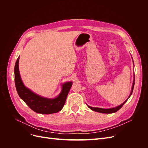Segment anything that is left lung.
Wrapping results in <instances>:
<instances>
[{
  "mask_svg": "<svg viewBox=\"0 0 148 148\" xmlns=\"http://www.w3.org/2000/svg\"><path fill=\"white\" fill-rule=\"evenodd\" d=\"M133 85H132V90H131V92H130V95L128 96V97L127 99L125 100L122 104H120L119 106H118L117 107H113V108H110V109H103V108H99V107H91L88 105V107H89V109H91L93 111H95V112H99V113H103V114H112V113H115L116 112L118 111L121 107H122L123 104H125V102H126L128 99L130 98V97L131 96L133 92V88H134V84H135V74H134V77H133Z\"/></svg>",
  "mask_w": 148,
  "mask_h": 148,
  "instance_id": "left-lung-1",
  "label": "left lung"
}]
</instances>
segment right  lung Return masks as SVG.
<instances>
[{
  "label": "right lung",
  "mask_w": 148,
  "mask_h": 148,
  "mask_svg": "<svg viewBox=\"0 0 148 148\" xmlns=\"http://www.w3.org/2000/svg\"><path fill=\"white\" fill-rule=\"evenodd\" d=\"M19 59L18 58L15 65V83L18 94L21 99L35 112L41 114L57 113L61 110L65 103L67 95L72 85V82L62 84L60 93L55 98H47L34 93L23 84L19 71Z\"/></svg>",
  "instance_id": "obj_1"
}]
</instances>
